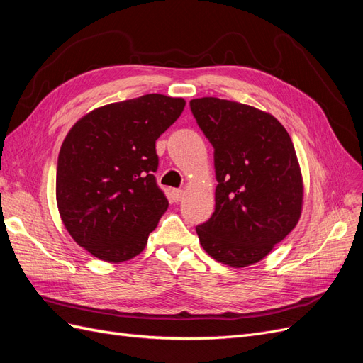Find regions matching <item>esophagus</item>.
Wrapping results in <instances>:
<instances>
[{"mask_svg": "<svg viewBox=\"0 0 363 363\" xmlns=\"http://www.w3.org/2000/svg\"><path fill=\"white\" fill-rule=\"evenodd\" d=\"M171 196H172L174 201H182L183 196H184V191L183 189H172Z\"/></svg>", "mask_w": 363, "mask_h": 363, "instance_id": "obj_1", "label": "esophagus"}]
</instances>
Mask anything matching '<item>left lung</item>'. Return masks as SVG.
<instances>
[{
	"mask_svg": "<svg viewBox=\"0 0 363 363\" xmlns=\"http://www.w3.org/2000/svg\"><path fill=\"white\" fill-rule=\"evenodd\" d=\"M191 111L215 148V212L196 225L216 262L244 268L267 257L298 224L304 184L291 136L271 113L203 96Z\"/></svg>",
	"mask_w": 363,
	"mask_h": 363,
	"instance_id": "1",
	"label": "left lung"
}]
</instances>
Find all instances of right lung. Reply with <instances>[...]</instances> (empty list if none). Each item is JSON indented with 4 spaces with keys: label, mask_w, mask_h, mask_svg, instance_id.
Returning <instances> with one entry per match:
<instances>
[{
    "label": "right lung",
    "mask_w": 363,
    "mask_h": 363,
    "mask_svg": "<svg viewBox=\"0 0 363 363\" xmlns=\"http://www.w3.org/2000/svg\"><path fill=\"white\" fill-rule=\"evenodd\" d=\"M184 106L183 98L148 94L96 107L68 131L57 162V208L92 256L119 263L144 251L169 204L152 174L156 140Z\"/></svg>",
    "instance_id": "add662e5"
}]
</instances>
